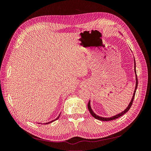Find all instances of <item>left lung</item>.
I'll use <instances>...</instances> for the list:
<instances>
[{
    "mask_svg": "<svg viewBox=\"0 0 151 151\" xmlns=\"http://www.w3.org/2000/svg\"><path fill=\"white\" fill-rule=\"evenodd\" d=\"M134 63H135L134 70H135V72L136 73L135 59H134ZM137 86H138V79H137V74H136V85H135V88L134 93V94H133V97H132V100H131V101L130 102V104H129V106H128V107L125 109V110L123 111H122V113H119V114H118V115H116L115 116H112V117H110V118H104V117H101V116H98V115H96V114H95V113L93 112V111L92 110V109H91V106H90V101H89V103H88V109H89V111L90 113L91 114V115H92L94 118H95L96 119H98V120H101V121H110V120H115V119H116V118L122 116V115H124L125 113H126L128 111H129V109H130V107L132 106V103H133V101H134V97H135V94L137 88Z\"/></svg>",
    "mask_w": 151,
    "mask_h": 151,
    "instance_id": "obj_1",
    "label": "left lung"
}]
</instances>
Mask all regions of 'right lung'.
<instances>
[{
    "mask_svg": "<svg viewBox=\"0 0 151 151\" xmlns=\"http://www.w3.org/2000/svg\"><path fill=\"white\" fill-rule=\"evenodd\" d=\"M60 115H59L57 118H56V119H55V120H52V121H51V122H48V123H45V124H48V123H52V122H54V121H55V120H57V119H58V118L59 117H60Z\"/></svg>",
    "mask_w": 151,
    "mask_h": 151,
    "instance_id": "add662e5",
    "label": "right lung"
}]
</instances>
